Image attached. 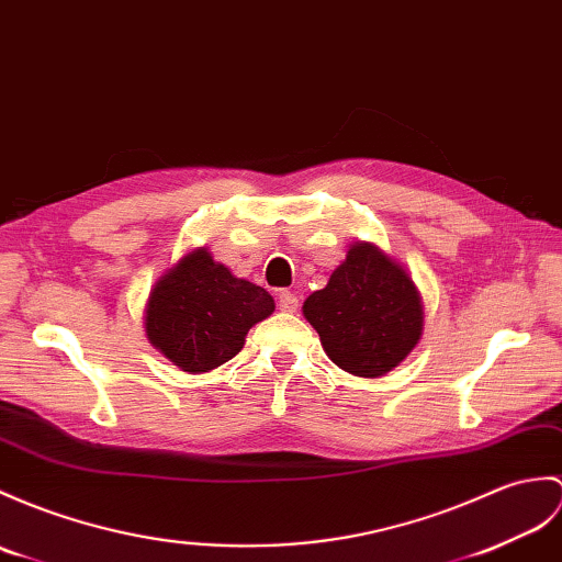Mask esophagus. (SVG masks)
I'll return each mask as SVG.
<instances>
[{
	"mask_svg": "<svg viewBox=\"0 0 562 562\" xmlns=\"http://www.w3.org/2000/svg\"><path fill=\"white\" fill-rule=\"evenodd\" d=\"M278 306H280L282 311H286V313H292V311L299 308V299H296V294H292V292L280 290V292H278Z\"/></svg>",
	"mask_w": 562,
	"mask_h": 562,
	"instance_id": "esophagus-1",
	"label": "esophagus"
}]
</instances>
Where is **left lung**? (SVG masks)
<instances>
[{
	"label": "left lung",
	"mask_w": 562,
	"mask_h": 562,
	"mask_svg": "<svg viewBox=\"0 0 562 562\" xmlns=\"http://www.w3.org/2000/svg\"><path fill=\"white\" fill-rule=\"evenodd\" d=\"M304 316L337 367L378 378L422 337V296L407 272L371 244H355L328 284L304 302Z\"/></svg>",
	"instance_id": "1"
}]
</instances>
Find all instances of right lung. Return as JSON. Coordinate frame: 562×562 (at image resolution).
Listing matches in <instances>:
<instances>
[{"label":"right lung","instance_id":"1","mask_svg":"<svg viewBox=\"0 0 562 562\" xmlns=\"http://www.w3.org/2000/svg\"><path fill=\"white\" fill-rule=\"evenodd\" d=\"M276 311L263 286L234 278L205 249L181 258L150 292L148 340L181 371L203 373L239 355L244 337Z\"/></svg>","mask_w":562,"mask_h":562}]
</instances>
